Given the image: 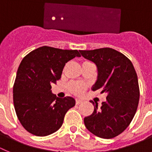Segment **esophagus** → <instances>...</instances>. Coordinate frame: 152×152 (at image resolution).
I'll list each match as a JSON object with an SVG mask.
<instances>
[{
  "label": "esophagus",
  "instance_id": "esophagus-1",
  "mask_svg": "<svg viewBox=\"0 0 152 152\" xmlns=\"http://www.w3.org/2000/svg\"><path fill=\"white\" fill-rule=\"evenodd\" d=\"M83 102V100L80 99V98H76V104H79L80 103H82Z\"/></svg>",
  "mask_w": 152,
  "mask_h": 152
}]
</instances>
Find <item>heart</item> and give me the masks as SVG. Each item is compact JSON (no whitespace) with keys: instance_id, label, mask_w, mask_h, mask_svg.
<instances>
[{"instance_id":"obj_1","label":"heart","mask_w":152,"mask_h":152,"mask_svg":"<svg viewBox=\"0 0 152 152\" xmlns=\"http://www.w3.org/2000/svg\"><path fill=\"white\" fill-rule=\"evenodd\" d=\"M69 88L71 91L76 95H81L86 89V85L82 83H71Z\"/></svg>"}]
</instances>
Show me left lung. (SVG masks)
I'll list each match as a JSON object with an SVG mask.
<instances>
[{
	"mask_svg": "<svg viewBox=\"0 0 152 152\" xmlns=\"http://www.w3.org/2000/svg\"><path fill=\"white\" fill-rule=\"evenodd\" d=\"M86 59L96 64L98 78L93 91L106 93V101L98 107L91 101L94 111L84 118L89 132L102 139H112L129 126L137 110L139 87L136 72L130 60L110 48L79 50Z\"/></svg>",
	"mask_w": 152,
	"mask_h": 152,
	"instance_id": "obj_1",
	"label": "left lung"
}]
</instances>
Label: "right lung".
Returning a JSON list of instances; mask_svg holds the SVG:
<instances>
[{
  "mask_svg": "<svg viewBox=\"0 0 152 152\" xmlns=\"http://www.w3.org/2000/svg\"><path fill=\"white\" fill-rule=\"evenodd\" d=\"M76 57H80L77 50L43 46L21 61L13 85V104L20 124L28 132L37 136L54 133L75 106L74 98H57L50 89L61 79L66 63Z\"/></svg>",
  "mask_w": 152,
  "mask_h": 152,
  "instance_id": "obj_1",
  "label": "right lung"
}]
</instances>
